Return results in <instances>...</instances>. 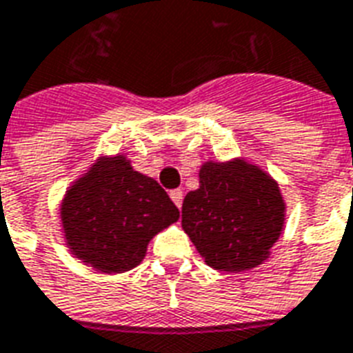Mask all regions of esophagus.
Listing matches in <instances>:
<instances>
[{"mask_svg": "<svg viewBox=\"0 0 353 353\" xmlns=\"http://www.w3.org/2000/svg\"><path fill=\"white\" fill-rule=\"evenodd\" d=\"M170 198H172V201H174V203H176L177 207H181V203H183V190H179V188H177V190H172Z\"/></svg>", "mask_w": 353, "mask_h": 353, "instance_id": "esophagus-1", "label": "esophagus"}]
</instances>
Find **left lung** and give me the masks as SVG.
<instances>
[{
	"instance_id": "1",
	"label": "left lung",
	"mask_w": 353,
	"mask_h": 353,
	"mask_svg": "<svg viewBox=\"0 0 353 353\" xmlns=\"http://www.w3.org/2000/svg\"><path fill=\"white\" fill-rule=\"evenodd\" d=\"M283 222L278 183L241 159L207 161L200 168V188L183 200V230L207 265L222 272L261 265L281 235Z\"/></svg>"
}]
</instances>
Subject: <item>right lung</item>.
Instances as JSON below:
<instances>
[{"instance_id": "1", "label": "right lung", "mask_w": 353, "mask_h": 353, "mask_svg": "<svg viewBox=\"0 0 353 353\" xmlns=\"http://www.w3.org/2000/svg\"><path fill=\"white\" fill-rule=\"evenodd\" d=\"M179 219V209L155 179L123 155L98 159L66 190L61 220L66 244L85 265L105 274L128 272L148 242Z\"/></svg>"}]
</instances>
